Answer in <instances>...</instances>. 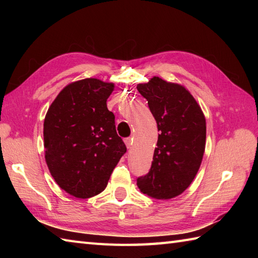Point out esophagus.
I'll return each instance as SVG.
<instances>
[{"instance_id":"34e87169","label":"esophagus","mask_w":258,"mask_h":258,"mask_svg":"<svg viewBox=\"0 0 258 258\" xmlns=\"http://www.w3.org/2000/svg\"><path fill=\"white\" fill-rule=\"evenodd\" d=\"M125 144H126V147H127L128 150L132 149V146H133V139H132V138L125 139Z\"/></svg>"}]
</instances>
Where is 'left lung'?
<instances>
[{"instance_id":"left-lung-1","label":"left lung","mask_w":258,"mask_h":258,"mask_svg":"<svg viewBox=\"0 0 258 258\" xmlns=\"http://www.w3.org/2000/svg\"><path fill=\"white\" fill-rule=\"evenodd\" d=\"M160 131L152 167L138 178L142 193L156 200L180 195L193 182L206 144V119L185 86L158 76L138 84Z\"/></svg>"}]
</instances>
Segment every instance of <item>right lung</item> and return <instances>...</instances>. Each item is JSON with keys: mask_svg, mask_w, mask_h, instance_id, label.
Segmentation results:
<instances>
[{"mask_svg": "<svg viewBox=\"0 0 258 258\" xmlns=\"http://www.w3.org/2000/svg\"><path fill=\"white\" fill-rule=\"evenodd\" d=\"M114 83L84 79L67 85L44 118L45 162L68 194L90 199L105 189L126 146L106 101Z\"/></svg>", "mask_w": 258, "mask_h": 258, "instance_id": "obj_1", "label": "right lung"}]
</instances>
